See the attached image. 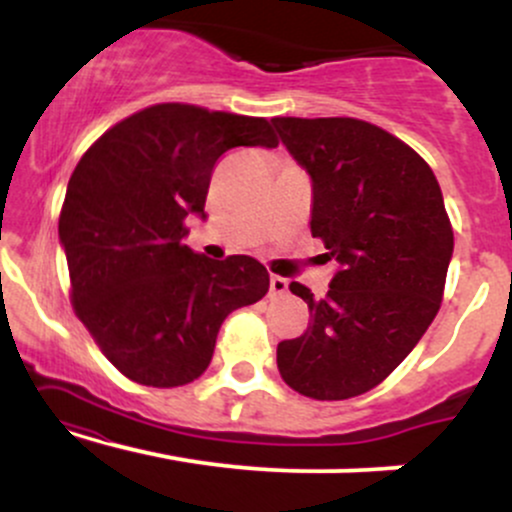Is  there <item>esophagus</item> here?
Listing matches in <instances>:
<instances>
[{
	"instance_id": "1",
	"label": "esophagus",
	"mask_w": 512,
	"mask_h": 512,
	"mask_svg": "<svg viewBox=\"0 0 512 512\" xmlns=\"http://www.w3.org/2000/svg\"><path fill=\"white\" fill-rule=\"evenodd\" d=\"M289 291V279H284V276H272L269 279V296H284V293Z\"/></svg>"
}]
</instances>
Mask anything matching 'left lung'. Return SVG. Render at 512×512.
Here are the masks:
<instances>
[{"instance_id":"left-lung-1","label":"left lung","mask_w":512,"mask_h":512,"mask_svg":"<svg viewBox=\"0 0 512 512\" xmlns=\"http://www.w3.org/2000/svg\"><path fill=\"white\" fill-rule=\"evenodd\" d=\"M281 144L313 182L310 231L337 262L301 337L276 346L284 383L313 399L373 390L419 344L443 301L452 228L428 163L354 117H274Z\"/></svg>"}]
</instances>
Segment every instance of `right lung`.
<instances>
[{
	"instance_id": "obj_1",
	"label": "right lung",
	"mask_w": 512,
	"mask_h": 512,
	"mask_svg": "<svg viewBox=\"0 0 512 512\" xmlns=\"http://www.w3.org/2000/svg\"><path fill=\"white\" fill-rule=\"evenodd\" d=\"M276 144L264 117L161 103L117 122L76 163L60 214L72 303L129 380H197L221 322L269 291L267 269L252 257L209 260L187 248L185 221L207 219L221 154Z\"/></svg>"
}]
</instances>
